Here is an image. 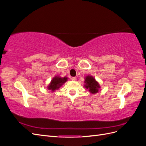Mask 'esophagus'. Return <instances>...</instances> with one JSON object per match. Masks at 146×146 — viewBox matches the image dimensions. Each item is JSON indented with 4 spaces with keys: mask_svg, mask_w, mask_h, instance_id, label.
<instances>
[{
    "mask_svg": "<svg viewBox=\"0 0 146 146\" xmlns=\"http://www.w3.org/2000/svg\"><path fill=\"white\" fill-rule=\"evenodd\" d=\"M71 80L73 81H76L77 80V78L76 77H72L71 78Z\"/></svg>",
    "mask_w": 146,
    "mask_h": 146,
    "instance_id": "1",
    "label": "esophagus"
}]
</instances>
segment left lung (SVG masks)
I'll use <instances>...</instances> for the list:
<instances>
[{
    "mask_svg": "<svg viewBox=\"0 0 146 146\" xmlns=\"http://www.w3.org/2000/svg\"><path fill=\"white\" fill-rule=\"evenodd\" d=\"M85 83V88L89 90V91L92 94H96L99 91V88H100V85L98 82H96L95 78L93 77L88 76L86 77Z\"/></svg>",
    "mask_w": 146,
    "mask_h": 146,
    "instance_id": "left-lung-1",
    "label": "left lung"
}]
</instances>
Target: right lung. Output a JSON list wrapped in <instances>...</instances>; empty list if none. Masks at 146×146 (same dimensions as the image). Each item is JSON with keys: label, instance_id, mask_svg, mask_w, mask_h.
I'll list each match as a JSON object with an SVG mask.
<instances>
[{"label": "right lung", "instance_id": "add662e5", "mask_svg": "<svg viewBox=\"0 0 146 146\" xmlns=\"http://www.w3.org/2000/svg\"><path fill=\"white\" fill-rule=\"evenodd\" d=\"M67 77L61 78L60 77L56 76L54 78H53L49 85L48 86V89L51 90L52 91H54L56 90H58V88L61 86L63 83L66 82H67Z\"/></svg>", "mask_w": 146, "mask_h": 146}]
</instances>
